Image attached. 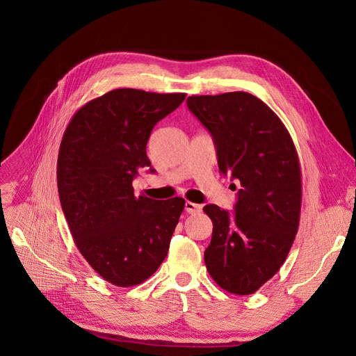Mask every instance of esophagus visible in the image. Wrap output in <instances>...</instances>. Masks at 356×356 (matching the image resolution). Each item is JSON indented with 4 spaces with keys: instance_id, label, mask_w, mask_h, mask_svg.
Masks as SVG:
<instances>
[{
    "instance_id": "obj_1",
    "label": "esophagus",
    "mask_w": 356,
    "mask_h": 356,
    "mask_svg": "<svg viewBox=\"0 0 356 356\" xmlns=\"http://www.w3.org/2000/svg\"><path fill=\"white\" fill-rule=\"evenodd\" d=\"M184 209H186V211H187L188 214H198V213H201V210H202L200 204H195V202H191V201H186Z\"/></svg>"
}]
</instances>
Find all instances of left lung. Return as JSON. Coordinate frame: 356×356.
Returning <instances> with one entry per match:
<instances>
[{
  "label": "left lung",
  "instance_id": "1",
  "mask_svg": "<svg viewBox=\"0 0 356 356\" xmlns=\"http://www.w3.org/2000/svg\"><path fill=\"white\" fill-rule=\"evenodd\" d=\"M187 107L210 131L220 172L241 184L232 214L216 204L202 209L213 221L207 270L224 290L252 294L277 273L298 229L294 143L280 118L249 92L191 95Z\"/></svg>",
  "mask_w": 356,
  "mask_h": 356
}]
</instances>
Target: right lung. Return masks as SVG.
Masks as SVG:
<instances>
[{
	"label": "right lung",
	"instance_id": "right-lung-1",
	"mask_svg": "<svg viewBox=\"0 0 356 356\" xmlns=\"http://www.w3.org/2000/svg\"><path fill=\"white\" fill-rule=\"evenodd\" d=\"M184 98L117 88L88 101L65 131L58 158L63 214L88 265L118 287L136 286L158 270L183 213L184 198L136 197L132 180L150 166L152 129Z\"/></svg>",
	"mask_w": 356,
	"mask_h": 356
}]
</instances>
